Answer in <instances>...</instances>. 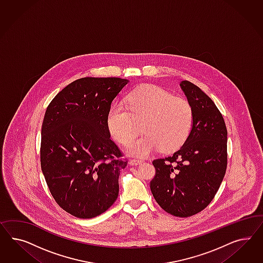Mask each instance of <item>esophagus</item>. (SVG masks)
<instances>
[{
    "label": "esophagus",
    "mask_w": 263,
    "mask_h": 263,
    "mask_svg": "<svg viewBox=\"0 0 263 263\" xmlns=\"http://www.w3.org/2000/svg\"><path fill=\"white\" fill-rule=\"evenodd\" d=\"M143 160L140 159H131L129 161V164L132 165V166H137V165H140L143 163Z\"/></svg>",
    "instance_id": "obj_1"
}]
</instances>
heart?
Segmentation results:
<instances>
[{
	"label": "heart",
	"mask_w": 263,
	"mask_h": 263,
	"mask_svg": "<svg viewBox=\"0 0 263 263\" xmlns=\"http://www.w3.org/2000/svg\"><path fill=\"white\" fill-rule=\"evenodd\" d=\"M127 109L112 107L107 117V127L111 138L126 145L137 134V122L142 123L143 136L129 144L127 152L136 156H146L161 149L174 152L190 135L193 110L187 100L174 97L156 86H143L126 98Z\"/></svg>",
	"instance_id": "heart-1"
}]
</instances>
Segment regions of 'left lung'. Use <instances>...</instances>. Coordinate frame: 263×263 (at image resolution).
<instances>
[{
    "mask_svg": "<svg viewBox=\"0 0 263 263\" xmlns=\"http://www.w3.org/2000/svg\"><path fill=\"white\" fill-rule=\"evenodd\" d=\"M193 110V125L183 145L173 155L153 160L152 195L166 212L190 217L214 199L228 165V131L212 99L189 81L180 83Z\"/></svg>",
    "mask_w": 263,
    "mask_h": 263,
    "instance_id": "8db88e82",
    "label": "left lung"
}]
</instances>
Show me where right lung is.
<instances>
[{"instance_id":"obj_1","label":"right lung","mask_w":263,"mask_h":263,"mask_svg":"<svg viewBox=\"0 0 263 263\" xmlns=\"http://www.w3.org/2000/svg\"><path fill=\"white\" fill-rule=\"evenodd\" d=\"M128 82L116 77L76 80L45 111L41 170L57 203L80 219L102 214L119 196V176L128 161L111 140L107 117Z\"/></svg>"}]
</instances>
